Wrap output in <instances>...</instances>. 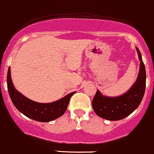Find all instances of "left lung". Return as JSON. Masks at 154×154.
<instances>
[{
  "mask_svg": "<svg viewBox=\"0 0 154 154\" xmlns=\"http://www.w3.org/2000/svg\"><path fill=\"white\" fill-rule=\"evenodd\" d=\"M140 65L137 79L128 92L116 97L103 96L97 90L92 106L96 114L110 121L121 120L128 116L139 107L143 99L146 87V71L142 55L136 47Z\"/></svg>",
  "mask_w": 154,
  "mask_h": 154,
  "instance_id": "obj_1",
  "label": "left lung"
}]
</instances>
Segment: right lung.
Returning <instances> with one entry per match:
<instances>
[{
    "instance_id": "1",
    "label": "right lung",
    "mask_w": 154,
    "mask_h": 154,
    "mask_svg": "<svg viewBox=\"0 0 154 154\" xmlns=\"http://www.w3.org/2000/svg\"><path fill=\"white\" fill-rule=\"evenodd\" d=\"M6 80L8 92L15 107L26 117L41 122L53 121L61 116L67 108L71 96L75 93V92L69 93L54 102L39 103L25 97L15 88L11 79L10 67L8 69Z\"/></svg>"
}]
</instances>
